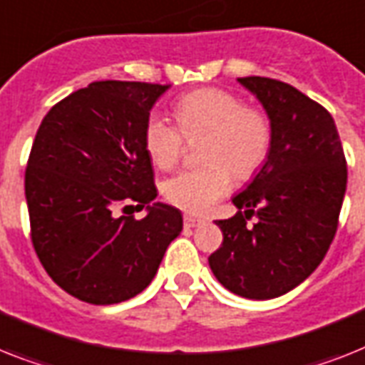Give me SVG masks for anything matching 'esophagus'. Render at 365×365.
I'll return each mask as SVG.
<instances>
[{
  "instance_id": "1",
  "label": "esophagus",
  "mask_w": 365,
  "mask_h": 365,
  "mask_svg": "<svg viewBox=\"0 0 365 365\" xmlns=\"http://www.w3.org/2000/svg\"><path fill=\"white\" fill-rule=\"evenodd\" d=\"M202 223L200 219L192 217V215H183V225H185V229H195L198 225Z\"/></svg>"
}]
</instances>
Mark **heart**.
Segmentation results:
<instances>
[{"mask_svg": "<svg viewBox=\"0 0 365 365\" xmlns=\"http://www.w3.org/2000/svg\"><path fill=\"white\" fill-rule=\"evenodd\" d=\"M178 127L152 114L144 123L142 142L150 161L161 170L174 167L185 140L200 142V168L182 170L165 180L161 192L168 204L187 213H206L232 185L259 173L272 146L268 115L245 106L236 93L204 88L183 96L174 105Z\"/></svg>", "mask_w": 365, "mask_h": 365, "instance_id": "1", "label": "heart"}]
</instances>
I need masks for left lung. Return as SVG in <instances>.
Masks as SVG:
<instances>
[{
  "label": "left lung",
  "instance_id": "left-lung-1",
  "mask_svg": "<svg viewBox=\"0 0 365 365\" xmlns=\"http://www.w3.org/2000/svg\"><path fill=\"white\" fill-rule=\"evenodd\" d=\"M238 82L268 114L272 146L253 182L232 198L236 215L215 223L223 244L208 262L230 292L269 300L306 281L324 259L345 197L346 161L324 106L279 80Z\"/></svg>",
  "mask_w": 365,
  "mask_h": 365
}]
</instances>
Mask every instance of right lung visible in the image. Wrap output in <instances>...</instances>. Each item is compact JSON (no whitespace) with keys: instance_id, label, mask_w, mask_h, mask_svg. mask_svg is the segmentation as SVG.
Wrapping results in <instances>:
<instances>
[{"instance_id":"obj_1","label":"right lung","mask_w":365,"mask_h":365,"mask_svg":"<svg viewBox=\"0 0 365 365\" xmlns=\"http://www.w3.org/2000/svg\"><path fill=\"white\" fill-rule=\"evenodd\" d=\"M170 86L103 80L44 115L26 168L31 242L46 274L78 300L110 306L146 289L183 229L155 202L142 133ZM146 207L136 222L126 208ZM124 213L119 215V212Z\"/></svg>"}]
</instances>
